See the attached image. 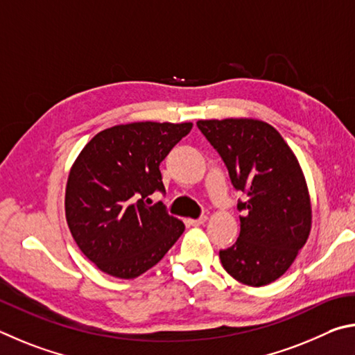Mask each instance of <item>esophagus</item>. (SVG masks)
Segmentation results:
<instances>
[{
	"instance_id": "obj_1",
	"label": "esophagus",
	"mask_w": 355,
	"mask_h": 355,
	"mask_svg": "<svg viewBox=\"0 0 355 355\" xmlns=\"http://www.w3.org/2000/svg\"><path fill=\"white\" fill-rule=\"evenodd\" d=\"M207 221V216H200V218H196V220H187V223L190 226H202L204 223Z\"/></svg>"
}]
</instances>
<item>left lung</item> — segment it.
Segmentation results:
<instances>
[{"instance_id": "obj_1", "label": "left lung", "mask_w": 355, "mask_h": 355, "mask_svg": "<svg viewBox=\"0 0 355 355\" xmlns=\"http://www.w3.org/2000/svg\"><path fill=\"white\" fill-rule=\"evenodd\" d=\"M198 129L221 155L239 201L240 235L220 251L223 268L251 287L275 282L295 262L312 226L306 179L277 130L252 118L200 120Z\"/></svg>"}]
</instances>
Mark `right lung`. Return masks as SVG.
<instances>
[{"mask_svg":"<svg viewBox=\"0 0 355 355\" xmlns=\"http://www.w3.org/2000/svg\"><path fill=\"white\" fill-rule=\"evenodd\" d=\"M191 123L140 121L104 129L68 176L65 215L74 241L99 270L134 279L160 262L184 232L149 195L165 193L160 164Z\"/></svg>","mask_w":355,"mask_h":355,"instance_id":"add662e5","label":"right lung"}]
</instances>
